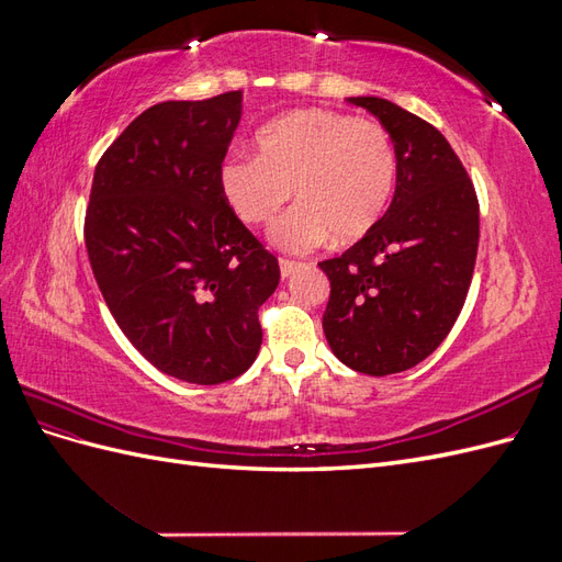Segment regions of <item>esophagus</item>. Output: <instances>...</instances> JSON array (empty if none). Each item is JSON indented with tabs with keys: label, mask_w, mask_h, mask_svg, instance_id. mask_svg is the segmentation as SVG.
<instances>
[{
	"label": "esophagus",
	"mask_w": 562,
	"mask_h": 562,
	"mask_svg": "<svg viewBox=\"0 0 562 562\" xmlns=\"http://www.w3.org/2000/svg\"><path fill=\"white\" fill-rule=\"evenodd\" d=\"M279 267H281V279H288L293 274V271L300 267V262H295V260H279Z\"/></svg>",
	"instance_id": "obj_1"
}]
</instances>
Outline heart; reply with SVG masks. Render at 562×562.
<instances>
[{"label":"heart","mask_w":562,"mask_h":562,"mask_svg":"<svg viewBox=\"0 0 562 562\" xmlns=\"http://www.w3.org/2000/svg\"><path fill=\"white\" fill-rule=\"evenodd\" d=\"M217 178L250 227L274 225L293 190L300 206L277 229V244L304 252L328 236L353 244L375 229L396 190L398 159L375 119L307 108L265 124L255 157H227Z\"/></svg>","instance_id":"heart-1"}]
</instances>
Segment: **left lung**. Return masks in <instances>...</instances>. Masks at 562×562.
I'll list each match as a JSON object with an SVG mask.
<instances>
[{
  "instance_id": "1",
  "label": "left lung",
  "mask_w": 562,
  "mask_h": 562,
  "mask_svg": "<svg viewBox=\"0 0 562 562\" xmlns=\"http://www.w3.org/2000/svg\"><path fill=\"white\" fill-rule=\"evenodd\" d=\"M396 147V192L378 227L339 258L323 314L333 353L363 375L403 372L443 342L464 307L479 255V196L443 133L384 98H349Z\"/></svg>"
}]
</instances>
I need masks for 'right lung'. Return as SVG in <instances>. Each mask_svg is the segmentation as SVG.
Here are the masks:
<instances>
[{
	"label": "right lung",
	"instance_id": "obj_1",
	"mask_svg": "<svg viewBox=\"0 0 562 562\" xmlns=\"http://www.w3.org/2000/svg\"><path fill=\"white\" fill-rule=\"evenodd\" d=\"M239 119L241 91L151 105L100 157L83 220L116 326L151 366L192 384L250 368L258 310L281 279L220 190Z\"/></svg>",
	"mask_w": 562,
	"mask_h": 562
}]
</instances>
